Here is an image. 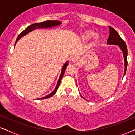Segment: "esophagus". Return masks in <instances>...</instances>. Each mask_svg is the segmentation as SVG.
<instances>
[{
	"mask_svg": "<svg viewBox=\"0 0 135 135\" xmlns=\"http://www.w3.org/2000/svg\"><path fill=\"white\" fill-rule=\"evenodd\" d=\"M71 61H72V62H74V63H76V64H78L80 62V58H79V57H77V56L73 57V58H72V59H71Z\"/></svg>",
	"mask_w": 135,
	"mask_h": 135,
	"instance_id": "obj_1",
	"label": "esophagus"
}]
</instances>
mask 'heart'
I'll use <instances>...</instances> for the list:
<instances>
[{"instance_id":"1","label":"heart","mask_w":135,"mask_h":135,"mask_svg":"<svg viewBox=\"0 0 135 135\" xmlns=\"http://www.w3.org/2000/svg\"><path fill=\"white\" fill-rule=\"evenodd\" d=\"M93 31H91V30H88V31H86L85 32H84V35H83V38L85 40H87V39H89L91 37V36L93 35ZM96 38H98V37L96 36H95Z\"/></svg>"}]
</instances>
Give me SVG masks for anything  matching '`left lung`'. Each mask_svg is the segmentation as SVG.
Here are the masks:
<instances>
[{
	"instance_id": "8db88e82",
	"label": "left lung",
	"mask_w": 135,
	"mask_h": 135,
	"mask_svg": "<svg viewBox=\"0 0 135 135\" xmlns=\"http://www.w3.org/2000/svg\"><path fill=\"white\" fill-rule=\"evenodd\" d=\"M109 36L108 39L107 40V44L119 45L123 51L125 61V73H126L127 64H128V62H127V54H128V51H127L126 44H125L124 40L120 37V36H119L117 31L110 26H109Z\"/></svg>"
}]
</instances>
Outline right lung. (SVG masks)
I'll return each instance as SVG.
<instances>
[{"label": "right lung", "instance_id": "add662e5", "mask_svg": "<svg viewBox=\"0 0 135 135\" xmlns=\"http://www.w3.org/2000/svg\"><path fill=\"white\" fill-rule=\"evenodd\" d=\"M61 23L60 21H56V20H55V21H54V20H53V21H52V20H48V21H45L44 22H42V23L32 24V25H31L27 27L26 29H25V30L23 31V32L20 33V35L18 36V37H17V38H16V42H17L20 38L24 36L26 34H28L29 32H31V31L34 30V29H39V28H44V27H45V28H48V27H51L53 26H55L60 25ZM16 42H15V43H16ZM68 62H66V64H64L63 67H62L61 73L60 77V78H59L58 84H57V85L56 86V88H55V89L53 90V91L51 92L50 94H49V95H48L47 96H45V97H44L43 98H38V99H43L49 98L52 97V96H53L55 93H56L57 90H58L59 86H60V85L61 80L62 77V76H63L64 72H65V71H66V67H67V66H68Z\"/></svg>", "mask_w": 135, "mask_h": 135}]
</instances>
